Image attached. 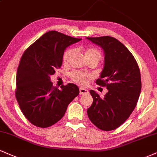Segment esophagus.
<instances>
[{
    "instance_id": "obj_1",
    "label": "esophagus",
    "mask_w": 157,
    "mask_h": 157,
    "mask_svg": "<svg viewBox=\"0 0 157 157\" xmlns=\"http://www.w3.org/2000/svg\"><path fill=\"white\" fill-rule=\"evenodd\" d=\"M88 93V90L87 89H85V88H80V94H86Z\"/></svg>"
}]
</instances>
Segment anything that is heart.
Returning a JSON list of instances; mask_svg holds the SVG:
<instances>
[{"label":"heart","mask_w":157,"mask_h":157,"mask_svg":"<svg viewBox=\"0 0 157 157\" xmlns=\"http://www.w3.org/2000/svg\"><path fill=\"white\" fill-rule=\"evenodd\" d=\"M75 49L69 48L67 49L64 52L63 55V60L65 63H68L72 57V56L75 53ZM85 56H86V59L88 60L94 59L97 60L98 62L101 60V54L97 49L94 48H88L85 52ZM69 77L74 82H76L77 84L80 85L81 86H84L87 84L88 79H89L90 76L88 74L82 72L80 71H73L69 74Z\"/></svg>","instance_id":"obj_1"}]
</instances>
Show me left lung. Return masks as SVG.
Returning a JSON list of instances; mask_svg holds the SVG:
<instances>
[{"label":"left lung","instance_id":"left-lung-1","mask_svg":"<svg viewBox=\"0 0 157 157\" xmlns=\"http://www.w3.org/2000/svg\"><path fill=\"white\" fill-rule=\"evenodd\" d=\"M86 39L105 52V66L96 83L108 90L103 98L90 90L93 104L87 113L97 127L111 131L124 124L137 105L141 91L140 71L133 55L118 39L108 36Z\"/></svg>","mask_w":157,"mask_h":157}]
</instances>
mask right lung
<instances>
[{
	"mask_svg": "<svg viewBox=\"0 0 157 157\" xmlns=\"http://www.w3.org/2000/svg\"><path fill=\"white\" fill-rule=\"evenodd\" d=\"M56 31L47 32L22 54L17 72L15 96L26 118L38 127L53 125L80 93L73 83L54 87L50 76L61 67L64 50L80 41Z\"/></svg>",
	"mask_w": 157,
	"mask_h": 157,
	"instance_id": "obj_1",
	"label": "right lung"
}]
</instances>
